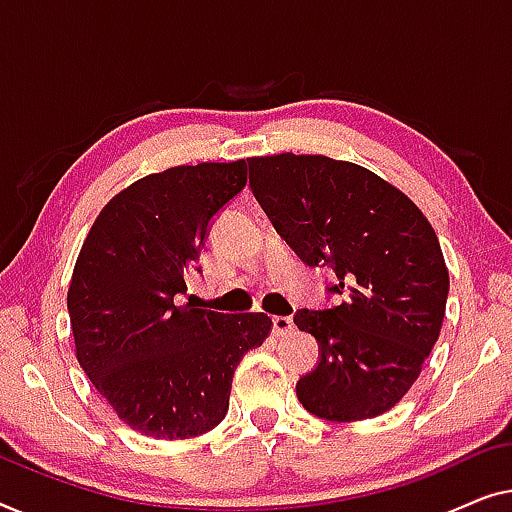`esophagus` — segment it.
<instances>
[{
  "instance_id": "1",
  "label": "esophagus",
  "mask_w": 512,
  "mask_h": 512,
  "mask_svg": "<svg viewBox=\"0 0 512 512\" xmlns=\"http://www.w3.org/2000/svg\"><path fill=\"white\" fill-rule=\"evenodd\" d=\"M292 329H294V322L290 315H276V318H273V334L276 336L290 334Z\"/></svg>"
}]
</instances>
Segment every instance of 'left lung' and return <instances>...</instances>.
Wrapping results in <instances>:
<instances>
[{"mask_svg": "<svg viewBox=\"0 0 512 512\" xmlns=\"http://www.w3.org/2000/svg\"><path fill=\"white\" fill-rule=\"evenodd\" d=\"M250 187L308 266H329L341 304L294 313L320 362L299 378L308 413L331 422L383 415L420 376L445 318L450 276L434 227L373 171L325 155L250 157Z\"/></svg>", "mask_w": 512, "mask_h": 512, "instance_id": "8db88e82", "label": "left lung"}]
</instances>
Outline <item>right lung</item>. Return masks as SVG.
<instances>
[{
  "label": "right lung",
  "instance_id": "right-lung-1",
  "mask_svg": "<svg viewBox=\"0 0 512 512\" xmlns=\"http://www.w3.org/2000/svg\"><path fill=\"white\" fill-rule=\"evenodd\" d=\"M246 181V160L150 174L115 194L83 241L67 294L78 364L143 436L218 427L236 366L269 336L264 313L178 306L213 215Z\"/></svg>",
  "mask_w": 512,
  "mask_h": 512
}]
</instances>
